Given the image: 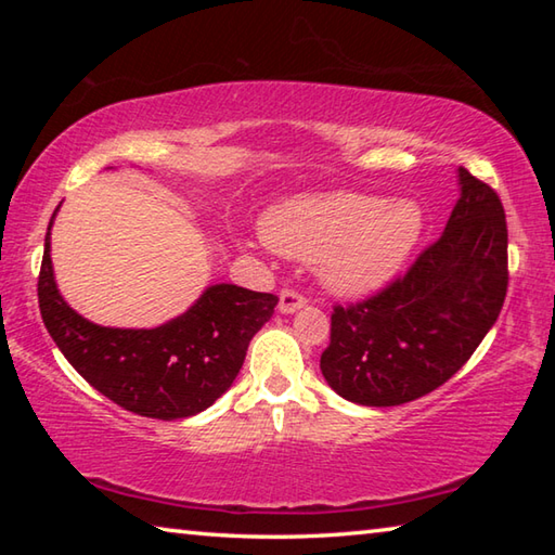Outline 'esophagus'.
Segmentation results:
<instances>
[{
	"mask_svg": "<svg viewBox=\"0 0 555 555\" xmlns=\"http://www.w3.org/2000/svg\"><path fill=\"white\" fill-rule=\"evenodd\" d=\"M308 304V298L298 291H281L279 296V311L281 313H296L298 308H304Z\"/></svg>",
	"mask_w": 555,
	"mask_h": 555,
	"instance_id": "1",
	"label": "esophagus"
}]
</instances>
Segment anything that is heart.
Masks as SVG:
<instances>
[{
    "label": "heart",
    "instance_id": "heart-1",
    "mask_svg": "<svg viewBox=\"0 0 555 555\" xmlns=\"http://www.w3.org/2000/svg\"><path fill=\"white\" fill-rule=\"evenodd\" d=\"M424 212L416 203L382 195H304L271 210L264 237L276 251L318 261L323 284L343 296H364L397 274L416 249Z\"/></svg>",
    "mask_w": 555,
    "mask_h": 555
}]
</instances>
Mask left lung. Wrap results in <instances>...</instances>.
I'll use <instances>...</instances> for the list:
<instances>
[{
  "label": "left lung",
  "mask_w": 555,
  "mask_h": 555,
  "mask_svg": "<svg viewBox=\"0 0 555 555\" xmlns=\"http://www.w3.org/2000/svg\"><path fill=\"white\" fill-rule=\"evenodd\" d=\"M460 201L440 237L377 294L335 306L325 382L362 406H399L446 384L504 306L506 218L494 188L460 168Z\"/></svg>",
  "instance_id": "8db88e82"
}]
</instances>
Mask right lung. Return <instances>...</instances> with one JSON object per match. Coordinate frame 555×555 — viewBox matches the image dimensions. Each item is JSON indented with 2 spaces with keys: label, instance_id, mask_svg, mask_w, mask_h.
<instances>
[{
  "label": "right lung",
  "instance_id": "add662e5",
  "mask_svg": "<svg viewBox=\"0 0 555 555\" xmlns=\"http://www.w3.org/2000/svg\"><path fill=\"white\" fill-rule=\"evenodd\" d=\"M49 234L39 274L46 331L90 387L139 416L173 421L212 406L232 387L249 340L279 304L274 294L215 284L183 315L152 331L102 327L59 294Z\"/></svg>",
  "mask_w": 555,
  "mask_h": 555
}]
</instances>
